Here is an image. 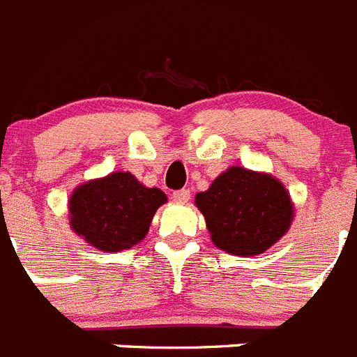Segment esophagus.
Wrapping results in <instances>:
<instances>
[{
  "label": "esophagus",
  "instance_id": "obj_1",
  "mask_svg": "<svg viewBox=\"0 0 357 357\" xmlns=\"http://www.w3.org/2000/svg\"><path fill=\"white\" fill-rule=\"evenodd\" d=\"M189 198H191L189 189H181V191H175V193H173V200L178 202V204H188Z\"/></svg>",
  "mask_w": 357,
  "mask_h": 357
}]
</instances>
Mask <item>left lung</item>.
<instances>
[{
  "instance_id": "1",
  "label": "left lung",
  "mask_w": 357,
  "mask_h": 357,
  "mask_svg": "<svg viewBox=\"0 0 357 357\" xmlns=\"http://www.w3.org/2000/svg\"><path fill=\"white\" fill-rule=\"evenodd\" d=\"M211 239L234 255H259L288 232L293 204L286 188L268 173L232 166L195 198Z\"/></svg>"
}]
</instances>
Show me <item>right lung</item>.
<instances>
[{
    "mask_svg": "<svg viewBox=\"0 0 357 357\" xmlns=\"http://www.w3.org/2000/svg\"><path fill=\"white\" fill-rule=\"evenodd\" d=\"M166 195L146 188L128 172L78 185L69 197V225L102 252H121L148 234L153 214Z\"/></svg>",
    "mask_w": 357,
    "mask_h": 357,
    "instance_id": "obj_1",
    "label": "right lung"
}]
</instances>
